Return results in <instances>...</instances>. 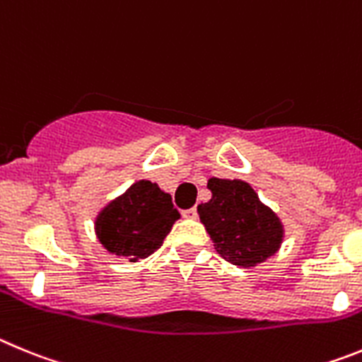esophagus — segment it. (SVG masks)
<instances>
[{"label": "esophagus", "instance_id": "esophagus-1", "mask_svg": "<svg viewBox=\"0 0 362 362\" xmlns=\"http://www.w3.org/2000/svg\"><path fill=\"white\" fill-rule=\"evenodd\" d=\"M182 216H184V218H189V220H194V218L198 216V213H197V209H194V207H191V209L182 211Z\"/></svg>", "mask_w": 362, "mask_h": 362}]
</instances>
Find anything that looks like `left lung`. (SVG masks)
<instances>
[{
	"mask_svg": "<svg viewBox=\"0 0 362 362\" xmlns=\"http://www.w3.org/2000/svg\"><path fill=\"white\" fill-rule=\"evenodd\" d=\"M209 202L198 205V216L214 249L233 265L250 269L279 250L285 229L278 214L263 204L243 180L209 178Z\"/></svg>",
	"mask_w": 362,
	"mask_h": 362,
	"instance_id": "obj_1",
	"label": "left lung"
}]
</instances>
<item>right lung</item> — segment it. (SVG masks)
<instances>
[{
	"instance_id": "add662e5",
	"label": "right lung",
	"mask_w": 362,
	"mask_h": 362,
	"mask_svg": "<svg viewBox=\"0 0 362 362\" xmlns=\"http://www.w3.org/2000/svg\"><path fill=\"white\" fill-rule=\"evenodd\" d=\"M178 218L171 194L139 180L97 214L95 234L110 254L139 262L160 249Z\"/></svg>"
}]
</instances>
